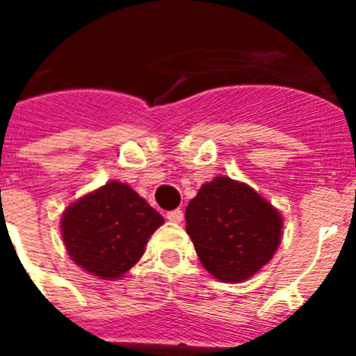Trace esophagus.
Wrapping results in <instances>:
<instances>
[{
  "label": "esophagus",
  "instance_id": "34e87169",
  "mask_svg": "<svg viewBox=\"0 0 356 356\" xmlns=\"http://www.w3.org/2000/svg\"><path fill=\"white\" fill-rule=\"evenodd\" d=\"M171 222H181V219H184V210L176 209V210H171V212H168V216H165Z\"/></svg>",
  "mask_w": 356,
  "mask_h": 356
}]
</instances>
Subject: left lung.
Returning <instances> with one entry per match:
<instances>
[{"label":"left lung","instance_id":"8db88e82","mask_svg":"<svg viewBox=\"0 0 356 356\" xmlns=\"http://www.w3.org/2000/svg\"><path fill=\"white\" fill-rule=\"evenodd\" d=\"M187 234L213 278L235 284L273 259L282 241L278 210L246 184L217 176L185 210Z\"/></svg>","mask_w":356,"mask_h":356}]
</instances>
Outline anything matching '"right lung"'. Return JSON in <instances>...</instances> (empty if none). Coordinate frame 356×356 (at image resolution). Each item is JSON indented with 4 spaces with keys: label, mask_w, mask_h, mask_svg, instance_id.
I'll return each instance as SVG.
<instances>
[{
    "label": "right lung",
    "mask_w": 356,
    "mask_h": 356,
    "mask_svg": "<svg viewBox=\"0 0 356 356\" xmlns=\"http://www.w3.org/2000/svg\"><path fill=\"white\" fill-rule=\"evenodd\" d=\"M163 217L127 184L108 181L80 197L62 216L60 229L69 257L103 280L128 273L144 253L147 238Z\"/></svg>",
    "instance_id": "obj_1"
}]
</instances>
